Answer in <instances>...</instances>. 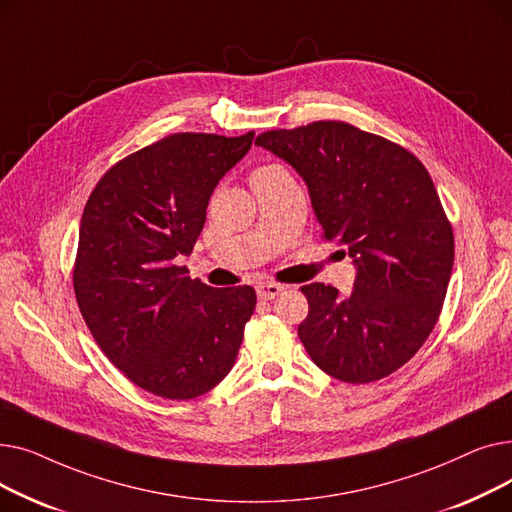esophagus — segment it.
Listing matches in <instances>:
<instances>
[{
	"label": "esophagus",
	"mask_w": 512,
	"mask_h": 512,
	"mask_svg": "<svg viewBox=\"0 0 512 512\" xmlns=\"http://www.w3.org/2000/svg\"><path fill=\"white\" fill-rule=\"evenodd\" d=\"M284 290V286L282 284H276V282H263V284H259L257 286V297L261 299V301H272V299H276L278 294Z\"/></svg>",
	"instance_id": "34e87169"
}]
</instances>
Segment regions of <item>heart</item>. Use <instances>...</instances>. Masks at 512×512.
<instances>
[{
  "label": "heart",
  "mask_w": 512,
  "mask_h": 512,
  "mask_svg": "<svg viewBox=\"0 0 512 512\" xmlns=\"http://www.w3.org/2000/svg\"><path fill=\"white\" fill-rule=\"evenodd\" d=\"M280 170H284L282 166H261V168H257L253 174H251V178H255V176H263V174H272V172H280Z\"/></svg>",
  "instance_id": "heart-1"
}]
</instances>
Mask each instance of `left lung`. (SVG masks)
<instances>
[{
    "label": "left lung",
    "mask_w": 512,
    "mask_h": 512,
    "mask_svg": "<svg viewBox=\"0 0 512 512\" xmlns=\"http://www.w3.org/2000/svg\"><path fill=\"white\" fill-rule=\"evenodd\" d=\"M255 145L299 172L324 238L357 267L348 297L321 282L301 288L305 351L340 382L386 378L432 334L452 272V226L432 176L405 147L336 120L267 130Z\"/></svg>",
    "instance_id": "left-lung-1"
}]
</instances>
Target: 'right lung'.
<instances>
[{
    "label": "right lung",
    "instance_id": "right-lung-1",
    "mask_svg": "<svg viewBox=\"0 0 512 512\" xmlns=\"http://www.w3.org/2000/svg\"><path fill=\"white\" fill-rule=\"evenodd\" d=\"M253 137L170 134L107 170L85 205L72 276L78 309L105 357L161 398L218 386L253 315L251 286L211 288L176 265Z\"/></svg>",
    "mask_w": 512,
    "mask_h": 512
}]
</instances>
